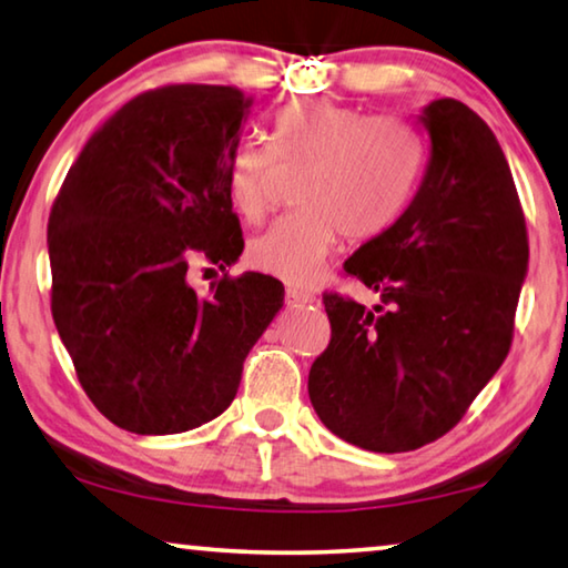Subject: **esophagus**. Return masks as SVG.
<instances>
[{
  "instance_id": "34e87169",
  "label": "esophagus",
  "mask_w": 568,
  "mask_h": 568,
  "mask_svg": "<svg viewBox=\"0 0 568 568\" xmlns=\"http://www.w3.org/2000/svg\"><path fill=\"white\" fill-rule=\"evenodd\" d=\"M287 306H308V303L316 301V295L311 291H298V287H287L285 291Z\"/></svg>"
}]
</instances>
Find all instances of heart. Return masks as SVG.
<instances>
[{
	"mask_svg": "<svg viewBox=\"0 0 568 568\" xmlns=\"http://www.w3.org/2000/svg\"><path fill=\"white\" fill-rule=\"evenodd\" d=\"M275 142L244 140L226 168L234 209L257 224L277 201L281 163L308 173L301 214L257 236L250 262L260 273L303 285L332 255L338 236L375 240L400 219L420 173V142L395 116H369L354 106L311 99L275 116Z\"/></svg>",
	"mask_w": 568,
	"mask_h": 568,
	"instance_id": "obj_1",
	"label": "heart"
}]
</instances>
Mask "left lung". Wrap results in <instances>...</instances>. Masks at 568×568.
Segmentation results:
<instances>
[{"instance_id": "left-lung-1", "label": "left lung", "mask_w": 568, "mask_h": 568, "mask_svg": "<svg viewBox=\"0 0 568 568\" xmlns=\"http://www.w3.org/2000/svg\"><path fill=\"white\" fill-rule=\"evenodd\" d=\"M428 165L390 230L344 262L379 293L367 308L324 293L332 342L308 372L313 410L367 452H413L448 434L507 357L528 230L510 165L456 99L423 109Z\"/></svg>"}]
</instances>
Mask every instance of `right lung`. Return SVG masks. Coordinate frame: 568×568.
I'll use <instances>...</instances> for the list:
<instances>
[{
    "label": "right lung",
    "instance_id": "right-lung-1",
    "mask_svg": "<svg viewBox=\"0 0 568 568\" xmlns=\"http://www.w3.org/2000/svg\"><path fill=\"white\" fill-rule=\"evenodd\" d=\"M252 99L232 87L150 89L91 134L48 222L50 311L89 400L142 436L230 408L242 365L283 306V283L189 273L242 255L226 168Z\"/></svg>",
    "mask_w": 568,
    "mask_h": 568
}]
</instances>
